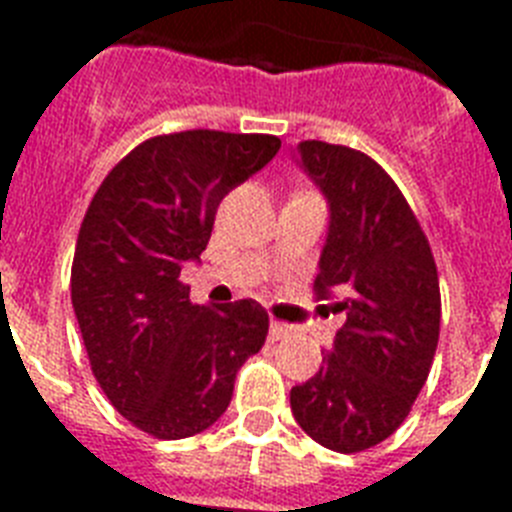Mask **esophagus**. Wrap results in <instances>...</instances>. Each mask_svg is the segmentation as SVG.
Wrapping results in <instances>:
<instances>
[{
  "instance_id": "esophagus-1",
  "label": "esophagus",
  "mask_w": 512,
  "mask_h": 512,
  "mask_svg": "<svg viewBox=\"0 0 512 512\" xmlns=\"http://www.w3.org/2000/svg\"><path fill=\"white\" fill-rule=\"evenodd\" d=\"M289 335H292L289 324H284V321H271V340H284Z\"/></svg>"
}]
</instances>
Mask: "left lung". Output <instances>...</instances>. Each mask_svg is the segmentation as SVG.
<instances>
[{"instance_id": "1", "label": "left lung", "mask_w": 512, "mask_h": 512, "mask_svg": "<svg viewBox=\"0 0 512 512\" xmlns=\"http://www.w3.org/2000/svg\"><path fill=\"white\" fill-rule=\"evenodd\" d=\"M295 159L327 199L316 292H340L345 324L289 404L316 444L364 452L406 420L428 380L441 327L438 271L404 193L374 159L321 140L300 143Z\"/></svg>"}]
</instances>
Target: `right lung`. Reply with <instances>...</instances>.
Here are the masks:
<instances>
[{"label": "right lung", "mask_w": 512, "mask_h": 512, "mask_svg": "<svg viewBox=\"0 0 512 512\" xmlns=\"http://www.w3.org/2000/svg\"><path fill=\"white\" fill-rule=\"evenodd\" d=\"M279 148L276 135H159L132 148L90 201L71 303L95 380L148 436L177 441L215 425L236 372L263 348V305H193L180 271L199 263L225 193Z\"/></svg>", "instance_id": "right-lung-1"}]
</instances>
